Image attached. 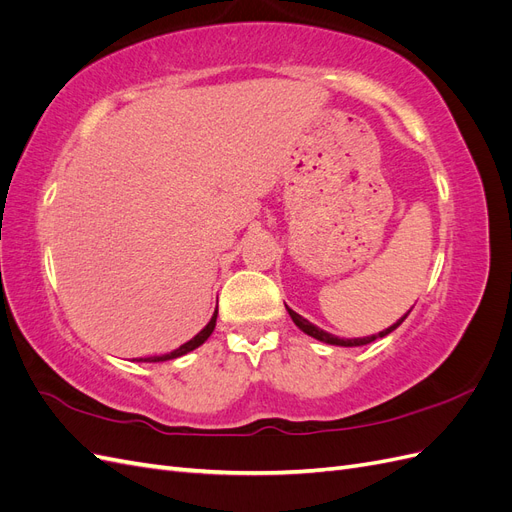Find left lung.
<instances>
[{"label":"left lung","instance_id":"1","mask_svg":"<svg viewBox=\"0 0 512 512\" xmlns=\"http://www.w3.org/2000/svg\"><path fill=\"white\" fill-rule=\"evenodd\" d=\"M288 309V314H290V318H292V322L297 324V327L303 331V333H307L309 337H314V339H318V342H324V344H331V346H344V348H352V346H365V344H371L374 342V339H378V337H384V335H389V333H393L401 322H404L406 318H408V314L406 316H401L395 324H391L389 329H384V331H380L378 335H369V337H354V339H344V337H337V335H331V333H327V331H322L320 327H316V324H312L309 320H305L303 316H299L297 312H292L290 307H286Z\"/></svg>","mask_w":512,"mask_h":512}]
</instances>
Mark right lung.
Here are the masks:
<instances>
[{"label": "right lung", "mask_w": 512, "mask_h": 512, "mask_svg": "<svg viewBox=\"0 0 512 512\" xmlns=\"http://www.w3.org/2000/svg\"><path fill=\"white\" fill-rule=\"evenodd\" d=\"M215 320H218V309H215L213 312V316H211V320L207 322V327L200 331V333H196L190 342H185L183 346H179L177 350H173V352H168V354H160V356H147V359H138V361H143V363H162V361H170V359H179V356H183V354H188V352H192V350H196L198 346H203L207 339H209V335L213 333V329H215Z\"/></svg>", "instance_id": "1"}]
</instances>
